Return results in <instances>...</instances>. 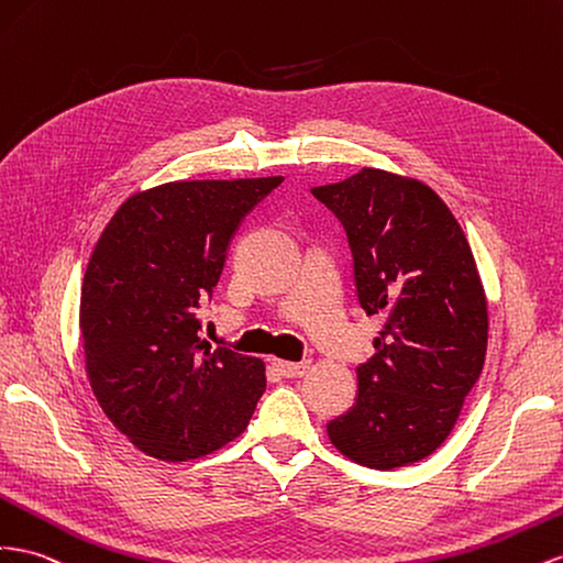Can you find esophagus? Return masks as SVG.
<instances>
[{
	"label": "esophagus",
	"instance_id": "obj_1",
	"mask_svg": "<svg viewBox=\"0 0 563 563\" xmlns=\"http://www.w3.org/2000/svg\"><path fill=\"white\" fill-rule=\"evenodd\" d=\"M275 369L286 376V378H298L302 374L310 372V362H284V360H275Z\"/></svg>",
	"mask_w": 563,
	"mask_h": 563
}]
</instances>
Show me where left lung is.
<instances>
[{
  "label": "left lung",
  "instance_id": "left-lung-1",
  "mask_svg": "<svg viewBox=\"0 0 563 563\" xmlns=\"http://www.w3.org/2000/svg\"><path fill=\"white\" fill-rule=\"evenodd\" d=\"M312 194L355 261L360 306L384 314L357 367V402L327 423L331 445L369 468L429 457L457 423L488 347V300L460 222L423 181L362 168Z\"/></svg>",
  "mask_w": 563,
  "mask_h": 563
}]
</instances>
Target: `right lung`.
Wrapping results in <instances>:
<instances>
[{
	"label": "right lung",
	"instance_id": "1",
	"mask_svg": "<svg viewBox=\"0 0 563 563\" xmlns=\"http://www.w3.org/2000/svg\"><path fill=\"white\" fill-rule=\"evenodd\" d=\"M284 177L181 179L136 191L89 257L80 296L85 372L134 448L189 462L244 433L265 362L199 339L203 298L246 212Z\"/></svg>",
	"mask_w": 563,
	"mask_h": 563
}]
</instances>
